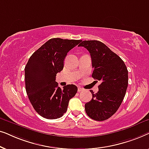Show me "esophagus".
Here are the masks:
<instances>
[{
  "instance_id": "34e87169",
  "label": "esophagus",
  "mask_w": 149,
  "mask_h": 149,
  "mask_svg": "<svg viewBox=\"0 0 149 149\" xmlns=\"http://www.w3.org/2000/svg\"><path fill=\"white\" fill-rule=\"evenodd\" d=\"M83 90V89L81 88V87H78V91H79V92H81V91H82Z\"/></svg>"
}]
</instances>
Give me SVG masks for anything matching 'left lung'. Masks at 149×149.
<instances>
[{"mask_svg":"<svg viewBox=\"0 0 149 149\" xmlns=\"http://www.w3.org/2000/svg\"><path fill=\"white\" fill-rule=\"evenodd\" d=\"M90 54L93 79L101 81L99 91L90 90L92 99L85 104L87 115L95 121H104L113 116L125 97L128 71L119 56L98 40H83L79 45Z\"/></svg>","mask_w":149,"mask_h":149,"instance_id":"left-lung-1","label":"left lung"}]
</instances>
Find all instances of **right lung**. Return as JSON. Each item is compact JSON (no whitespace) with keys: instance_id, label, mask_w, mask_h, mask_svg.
<instances>
[{"instance_id":"add662e5","label":"right lung","mask_w":149,"mask_h":149,"mask_svg":"<svg viewBox=\"0 0 149 149\" xmlns=\"http://www.w3.org/2000/svg\"><path fill=\"white\" fill-rule=\"evenodd\" d=\"M81 41L52 38L38 49L26 64V93L36 113L45 119L62 117L68 109L69 100L77 92L78 88L72 84L61 89L56 77L63 70L67 53Z\"/></svg>"}]
</instances>
